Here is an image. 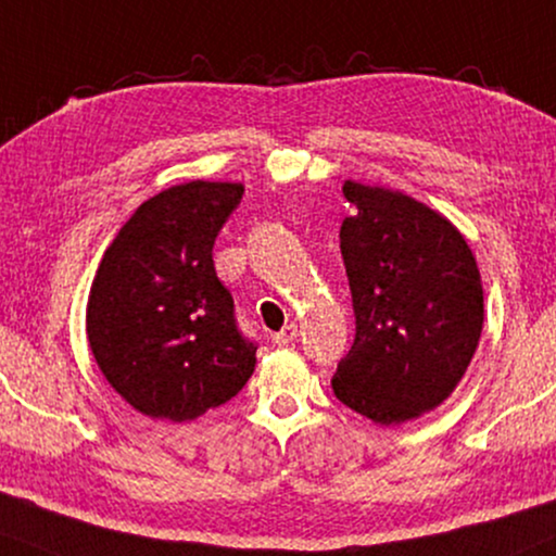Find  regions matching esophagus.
<instances>
[{
  "label": "esophagus",
  "instance_id": "34e87169",
  "mask_svg": "<svg viewBox=\"0 0 556 556\" xmlns=\"http://www.w3.org/2000/svg\"><path fill=\"white\" fill-rule=\"evenodd\" d=\"M294 339H298V326H294V323H287L279 333L271 336V341L277 343V346H287V343H292Z\"/></svg>",
  "mask_w": 556,
  "mask_h": 556
}]
</instances>
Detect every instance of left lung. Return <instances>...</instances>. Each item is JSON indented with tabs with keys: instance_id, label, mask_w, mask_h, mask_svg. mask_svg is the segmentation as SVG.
Instances as JSON below:
<instances>
[{
	"instance_id": "8db88e82",
	"label": "left lung",
	"mask_w": 556,
	"mask_h": 556,
	"mask_svg": "<svg viewBox=\"0 0 556 556\" xmlns=\"http://www.w3.org/2000/svg\"><path fill=\"white\" fill-rule=\"evenodd\" d=\"M356 213L341 256L356 336L339 362L336 397L379 426H397L452 395L480 343L484 300L465 236L403 192L343 181Z\"/></svg>"
}]
</instances>
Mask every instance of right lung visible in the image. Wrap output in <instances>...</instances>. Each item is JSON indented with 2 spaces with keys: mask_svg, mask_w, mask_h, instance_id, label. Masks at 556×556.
Returning a JSON list of instances; mask_svg holds the SVG:
<instances>
[{
  "mask_svg": "<svg viewBox=\"0 0 556 556\" xmlns=\"http://www.w3.org/2000/svg\"><path fill=\"white\" fill-rule=\"evenodd\" d=\"M243 197L187 181L146 200L108 245L87 302V339L112 390L138 413L194 420L243 390L256 343L236 326L213 245Z\"/></svg>",
  "mask_w": 556,
  "mask_h": 556,
  "instance_id": "1",
  "label": "right lung"
}]
</instances>
